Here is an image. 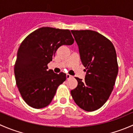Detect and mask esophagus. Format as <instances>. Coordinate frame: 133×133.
Returning a JSON list of instances; mask_svg holds the SVG:
<instances>
[{"instance_id":"esophagus-1","label":"esophagus","mask_w":133,"mask_h":133,"mask_svg":"<svg viewBox=\"0 0 133 133\" xmlns=\"http://www.w3.org/2000/svg\"><path fill=\"white\" fill-rule=\"evenodd\" d=\"M72 77H73V76H71V75H69V74H67L66 75L67 79H69V78H72Z\"/></svg>"}]
</instances>
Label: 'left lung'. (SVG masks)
<instances>
[{"mask_svg": "<svg viewBox=\"0 0 133 133\" xmlns=\"http://www.w3.org/2000/svg\"><path fill=\"white\" fill-rule=\"evenodd\" d=\"M78 46L82 63L86 70L85 80L78 77L71 91L75 102L82 109L93 111L108 100L118 71L115 47L102 35L92 30H72Z\"/></svg>", "mask_w": 133, "mask_h": 133, "instance_id": "8db88e82", "label": "left lung"}]
</instances>
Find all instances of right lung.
<instances>
[{"mask_svg":"<svg viewBox=\"0 0 133 133\" xmlns=\"http://www.w3.org/2000/svg\"><path fill=\"white\" fill-rule=\"evenodd\" d=\"M74 39L68 29L43 27L29 34L21 43L14 68L16 83L22 98L35 109L48 106L66 74L48 70L58 48L71 45Z\"/></svg>","mask_w":133,"mask_h":133,"instance_id":"right-lung-1","label":"right lung"}]
</instances>
